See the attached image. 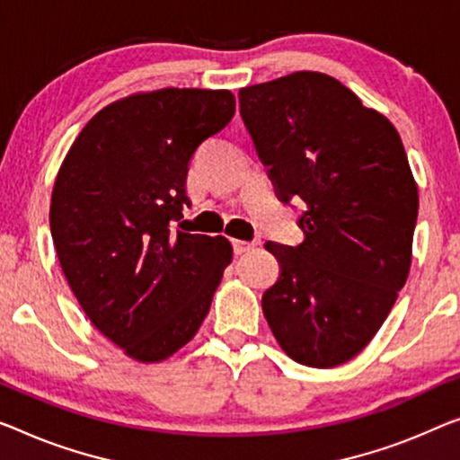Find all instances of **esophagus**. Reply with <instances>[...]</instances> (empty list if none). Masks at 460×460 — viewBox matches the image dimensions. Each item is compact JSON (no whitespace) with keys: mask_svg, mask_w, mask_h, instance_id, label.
<instances>
[{"mask_svg":"<svg viewBox=\"0 0 460 460\" xmlns=\"http://www.w3.org/2000/svg\"><path fill=\"white\" fill-rule=\"evenodd\" d=\"M260 242H243V239H233V250L235 253H243V252H250L256 248Z\"/></svg>","mask_w":460,"mask_h":460,"instance_id":"obj_1","label":"esophagus"}]
</instances>
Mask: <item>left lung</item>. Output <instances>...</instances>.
<instances>
[{
    "instance_id": "obj_1",
    "label": "left lung",
    "mask_w": 460,
    "mask_h": 460,
    "mask_svg": "<svg viewBox=\"0 0 460 460\" xmlns=\"http://www.w3.org/2000/svg\"><path fill=\"white\" fill-rule=\"evenodd\" d=\"M239 113L283 202H305L299 245L269 242L280 277L262 296L291 359L334 367L378 332L411 266L420 196L382 113L320 72L239 91Z\"/></svg>"
}]
</instances>
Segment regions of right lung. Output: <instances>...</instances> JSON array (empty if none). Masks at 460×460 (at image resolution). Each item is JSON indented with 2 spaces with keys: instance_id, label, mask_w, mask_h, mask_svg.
I'll return each instance as SVG.
<instances>
[{
  "instance_id": "add662e5",
  "label": "right lung",
  "mask_w": 460,
  "mask_h": 460,
  "mask_svg": "<svg viewBox=\"0 0 460 460\" xmlns=\"http://www.w3.org/2000/svg\"><path fill=\"white\" fill-rule=\"evenodd\" d=\"M235 113L229 91L163 88L111 102L61 163L51 237L82 310L129 358L163 361L194 339L233 248L173 231L188 164Z\"/></svg>"
}]
</instances>
